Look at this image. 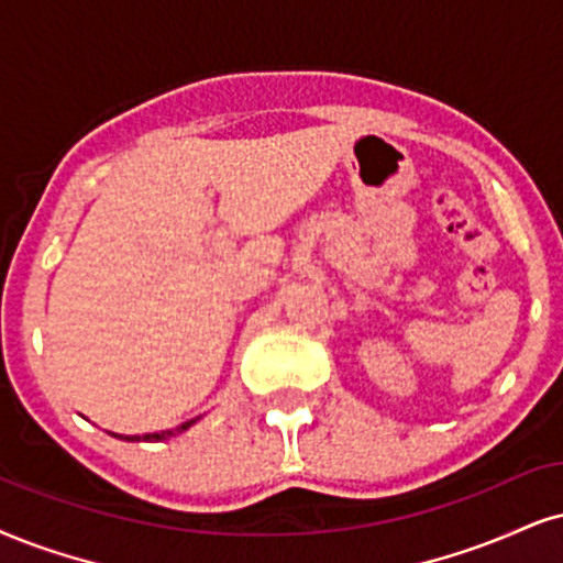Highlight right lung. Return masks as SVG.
Wrapping results in <instances>:
<instances>
[{"label":"right lung","instance_id":"1","mask_svg":"<svg viewBox=\"0 0 563 563\" xmlns=\"http://www.w3.org/2000/svg\"><path fill=\"white\" fill-rule=\"evenodd\" d=\"M192 422L196 420H190V422H183V426L179 428H175V430H164V433H145V435H124V441H164V439H169V435H175V433H183V430H187L192 426Z\"/></svg>","mask_w":563,"mask_h":563}]
</instances>
